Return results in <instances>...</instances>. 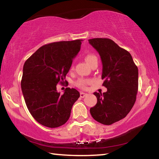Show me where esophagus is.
<instances>
[{
  "instance_id": "obj_1",
  "label": "esophagus",
  "mask_w": 159,
  "mask_h": 159,
  "mask_svg": "<svg viewBox=\"0 0 159 159\" xmlns=\"http://www.w3.org/2000/svg\"><path fill=\"white\" fill-rule=\"evenodd\" d=\"M86 95H87V94L85 93H82V92L80 93V98H85V97Z\"/></svg>"
}]
</instances>
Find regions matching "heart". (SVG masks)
Returning a JSON list of instances; mask_svg holds the SVG:
<instances>
[{
	"label": "heart",
	"mask_w": 159,
	"mask_h": 159,
	"mask_svg": "<svg viewBox=\"0 0 159 159\" xmlns=\"http://www.w3.org/2000/svg\"><path fill=\"white\" fill-rule=\"evenodd\" d=\"M85 60L89 65H91L95 61H98V58L93 54H88L85 56ZM91 81L90 80L80 79L78 80L76 82V85L81 89H85L87 88V85L89 84Z\"/></svg>",
	"instance_id": "b5f03b06"
}]
</instances>
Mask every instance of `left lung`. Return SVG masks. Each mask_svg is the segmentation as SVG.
<instances>
[{
  "mask_svg": "<svg viewBox=\"0 0 159 159\" xmlns=\"http://www.w3.org/2000/svg\"><path fill=\"white\" fill-rule=\"evenodd\" d=\"M98 51L102 62L104 93H94L98 99L90 108V114L97 121L111 125L124 118L133 108L138 89V69L130 52L109 39L88 40Z\"/></svg>",
  "mask_w": 159,
  "mask_h": 159,
  "instance_id": "left-lung-1",
  "label": "left lung"
}]
</instances>
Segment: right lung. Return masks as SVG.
Instances as JSON below:
<instances>
[{
    "mask_svg": "<svg viewBox=\"0 0 159 159\" xmlns=\"http://www.w3.org/2000/svg\"><path fill=\"white\" fill-rule=\"evenodd\" d=\"M81 41H60L43 45L24 64L21 90L29 112L40 124L57 128L69 120L72 106L80 93L74 88H66L61 95L57 85L64 83L73 59L80 51Z\"/></svg>",
    "mask_w": 159,
    "mask_h": 159,
    "instance_id": "add662e5",
    "label": "right lung"
}]
</instances>
